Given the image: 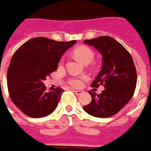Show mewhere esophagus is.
<instances>
[{"label": "esophagus", "instance_id": "obj_1", "mask_svg": "<svg viewBox=\"0 0 151 151\" xmlns=\"http://www.w3.org/2000/svg\"><path fill=\"white\" fill-rule=\"evenodd\" d=\"M73 92L76 93V94L78 95V96H79V95H81L82 93H83V91L82 90H73Z\"/></svg>", "mask_w": 151, "mask_h": 151}]
</instances>
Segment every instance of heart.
I'll return each mask as SVG.
<instances>
[{"instance_id": "1", "label": "heart", "mask_w": 151, "mask_h": 151, "mask_svg": "<svg viewBox=\"0 0 151 151\" xmlns=\"http://www.w3.org/2000/svg\"><path fill=\"white\" fill-rule=\"evenodd\" d=\"M74 54L81 62H83L85 64L89 63L90 62H92L95 55L94 51L88 46L78 47L74 50ZM63 62L64 58H62L60 60V65L63 63ZM84 80H85L84 76H71V77L68 78L67 83L71 87L80 88L84 84Z\"/></svg>"}]
</instances>
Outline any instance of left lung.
<instances>
[{"label": "left lung", "mask_w": 151, "mask_h": 151, "mask_svg": "<svg viewBox=\"0 0 151 151\" xmlns=\"http://www.w3.org/2000/svg\"><path fill=\"white\" fill-rule=\"evenodd\" d=\"M101 53L103 61L101 71L91 86L103 85L101 93L88 91L92 97L84 111L97 118H108L117 114L132 98L137 85V70L131 54L121 44L107 36L85 40Z\"/></svg>", "instance_id": "left-lung-1"}]
</instances>
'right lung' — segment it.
I'll list each match as a JSON object with an SVG mask.
<instances>
[{
  "mask_svg": "<svg viewBox=\"0 0 151 151\" xmlns=\"http://www.w3.org/2000/svg\"><path fill=\"white\" fill-rule=\"evenodd\" d=\"M76 42L36 37L13 54L7 71L8 91L14 104L23 114L42 118L54 111L64 90L58 87L47 93L43 81L58 69L62 55Z\"/></svg>",
  "mask_w": 151,
  "mask_h": 151,
  "instance_id": "1",
  "label": "right lung"
}]
</instances>
